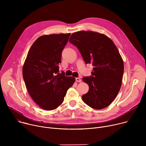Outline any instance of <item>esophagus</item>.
Wrapping results in <instances>:
<instances>
[{"mask_svg":"<svg viewBox=\"0 0 146 146\" xmlns=\"http://www.w3.org/2000/svg\"><path fill=\"white\" fill-rule=\"evenodd\" d=\"M76 81L80 82L81 81V80L80 78H76Z\"/></svg>","mask_w":146,"mask_h":146,"instance_id":"obj_1","label":"esophagus"}]
</instances>
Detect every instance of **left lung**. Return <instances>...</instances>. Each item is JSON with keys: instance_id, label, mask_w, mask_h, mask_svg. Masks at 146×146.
<instances>
[{"instance_id": "left-lung-1", "label": "left lung", "mask_w": 146, "mask_h": 146, "mask_svg": "<svg viewBox=\"0 0 146 146\" xmlns=\"http://www.w3.org/2000/svg\"><path fill=\"white\" fill-rule=\"evenodd\" d=\"M69 42L79 50L86 64L93 66L91 76L82 80L89 86L82 99L90 107H108L118 95L123 74V62L113 41L105 35L92 31L73 33Z\"/></svg>"}]
</instances>
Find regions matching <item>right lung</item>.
Here are the masks:
<instances>
[{
  "label": "right lung",
  "mask_w": 146,
  "mask_h": 146,
  "mask_svg": "<svg viewBox=\"0 0 146 146\" xmlns=\"http://www.w3.org/2000/svg\"><path fill=\"white\" fill-rule=\"evenodd\" d=\"M70 33L39 37L31 46L23 68L27 89L33 100L46 110L57 108L64 102L75 78L59 73L62 52Z\"/></svg>",
  "instance_id": "right-lung-1"
}]
</instances>
